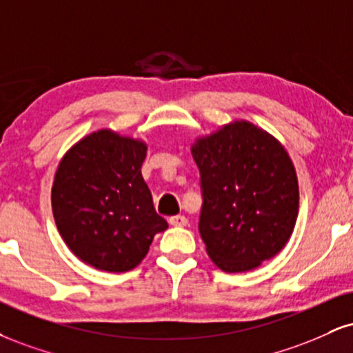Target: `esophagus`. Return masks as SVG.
<instances>
[{
    "label": "esophagus",
    "mask_w": 353,
    "mask_h": 353,
    "mask_svg": "<svg viewBox=\"0 0 353 353\" xmlns=\"http://www.w3.org/2000/svg\"><path fill=\"white\" fill-rule=\"evenodd\" d=\"M189 220L184 217V215H174V217H169V223L172 225V227H185L188 225Z\"/></svg>",
    "instance_id": "obj_1"
}]
</instances>
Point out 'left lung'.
<instances>
[{"label":"left lung","mask_w":353,"mask_h":353,"mask_svg":"<svg viewBox=\"0 0 353 353\" xmlns=\"http://www.w3.org/2000/svg\"><path fill=\"white\" fill-rule=\"evenodd\" d=\"M201 171L199 232L222 271L243 273L278 254L299 210L294 164L284 146L253 123L235 120L190 148Z\"/></svg>","instance_id":"1"}]
</instances>
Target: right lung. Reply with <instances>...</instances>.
I'll list each match as a JSON object with an SVG mask.
<instances>
[{
	"mask_svg": "<svg viewBox=\"0 0 353 353\" xmlns=\"http://www.w3.org/2000/svg\"><path fill=\"white\" fill-rule=\"evenodd\" d=\"M146 151L141 139L99 130L59 163L50 194L55 225L70 252L95 270L136 268L168 228L141 176Z\"/></svg>",
	"mask_w": 353,
	"mask_h": 353,
	"instance_id": "obj_1",
	"label": "right lung"
}]
</instances>
